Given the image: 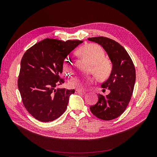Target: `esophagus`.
Wrapping results in <instances>:
<instances>
[{
	"mask_svg": "<svg viewBox=\"0 0 157 157\" xmlns=\"http://www.w3.org/2000/svg\"><path fill=\"white\" fill-rule=\"evenodd\" d=\"M84 93V91L79 90V89H76V90L75 91V93L76 94H79V93Z\"/></svg>",
	"mask_w": 157,
	"mask_h": 157,
	"instance_id": "1",
	"label": "esophagus"
}]
</instances>
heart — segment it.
<instances>
[{
  "mask_svg": "<svg viewBox=\"0 0 157 157\" xmlns=\"http://www.w3.org/2000/svg\"><path fill=\"white\" fill-rule=\"evenodd\" d=\"M81 55L91 61L93 71L99 79H104L109 76L112 70L110 63L104 59L105 53L102 48L96 44H90L81 51ZM64 68L67 73H71L75 67V63L71 56H68L63 63ZM93 79L89 77L76 76L71 78L69 85L73 87L84 89L93 83Z\"/></svg>",
  "mask_w": 157,
  "mask_h": 157,
  "instance_id": "obj_1",
  "label": "heart"
}]
</instances>
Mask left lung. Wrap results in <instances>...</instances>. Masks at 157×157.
Here are the masks:
<instances>
[{
    "instance_id": "obj_1",
    "label": "left lung",
    "mask_w": 157,
    "mask_h": 157,
    "mask_svg": "<svg viewBox=\"0 0 157 157\" xmlns=\"http://www.w3.org/2000/svg\"><path fill=\"white\" fill-rule=\"evenodd\" d=\"M104 48L113 63L109 78L101 84L110 93L99 94L98 102L90 107L91 113L98 118L110 121L116 119L126 109L133 93L136 74L133 63L125 48L110 38L98 36L89 38Z\"/></svg>"
}]
</instances>
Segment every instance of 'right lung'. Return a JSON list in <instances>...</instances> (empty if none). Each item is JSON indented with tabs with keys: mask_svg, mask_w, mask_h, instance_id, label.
Segmentation results:
<instances>
[{
	"mask_svg": "<svg viewBox=\"0 0 157 157\" xmlns=\"http://www.w3.org/2000/svg\"><path fill=\"white\" fill-rule=\"evenodd\" d=\"M82 41L46 38L24 53L20 63L18 87L29 113L41 122H52L66 110L75 89H56L65 58Z\"/></svg>",
	"mask_w": 157,
	"mask_h": 157,
	"instance_id": "obj_1",
	"label": "right lung"
}]
</instances>
